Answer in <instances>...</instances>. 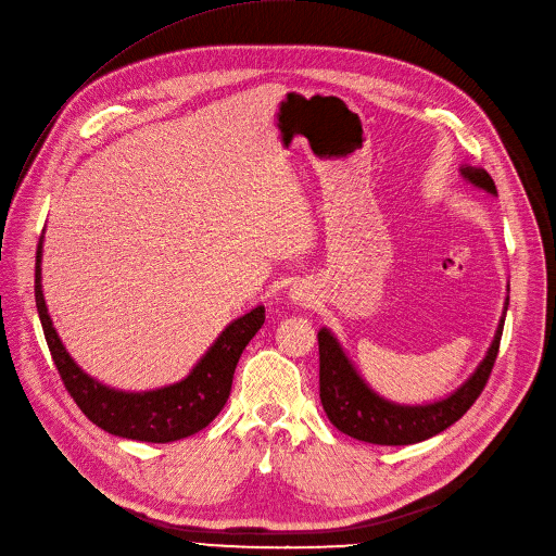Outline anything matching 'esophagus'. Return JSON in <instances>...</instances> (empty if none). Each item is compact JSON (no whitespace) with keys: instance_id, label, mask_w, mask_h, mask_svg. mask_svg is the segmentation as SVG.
<instances>
[{"instance_id":"34e87169","label":"esophagus","mask_w":556,"mask_h":556,"mask_svg":"<svg viewBox=\"0 0 556 556\" xmlns=\"http://www.w3.org/2000/svg\"><path fill=\"white\" fill-rule=\"evenodd\" d=\"M290 300L292 304H302V306H311L313 304V292L306 286H292L290 288Z\"/></svg>"}]
</instances>
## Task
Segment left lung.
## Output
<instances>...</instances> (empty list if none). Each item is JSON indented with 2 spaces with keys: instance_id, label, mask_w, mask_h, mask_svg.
Instances as JSON below:
<instances>
[{
  "instance_id": "8db88e82",
  "label": "left lung",
  "mask_w": 556,
  "mask_h": 556,
  "mask_svg": "<svg viewBox=\"0 0 556 556\" xmlns=\"http://www.w3.org/2000/svg\"><path fill=\"white\" fill-rule=\"evenodd\" d=\"M460 176L473 188L498 197L496 185L485 169L463 165ZM507 306L509 283L494 340L485 357L476 366V371L450 395L422 404H400L382 397L359 376L340 340L326 326L319 328V397L328 420L342 433L362 442H371V445H416V442L445 431L467 414L488 384L498 355Z\"/></svg>"
}]
</instances>
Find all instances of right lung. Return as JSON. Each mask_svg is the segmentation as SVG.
I'll use <instances>...</instances> for the list:
<instances>
[{
  "label": "right lung",
  "mask_w": 556,
  "mask_h": 556,
  "mask_svg": "<svg viewBox=\"0 0 556 556\" xmlns=\"http://www.w3.org/2000/svg\"><path fill=\"white\" fill-rule=\"evenodd\" d=\"M42 243L35 254V306L60 378L80 412L111 435L140 442H174L205 429L224 409L237 362L266 321V308L256 306L230 321L180 382L152 391H121L85 374L64 349L49 315L42 290Z\"/></svg>",
  "instance_id": "right-lung-1"
}]
</instances>
